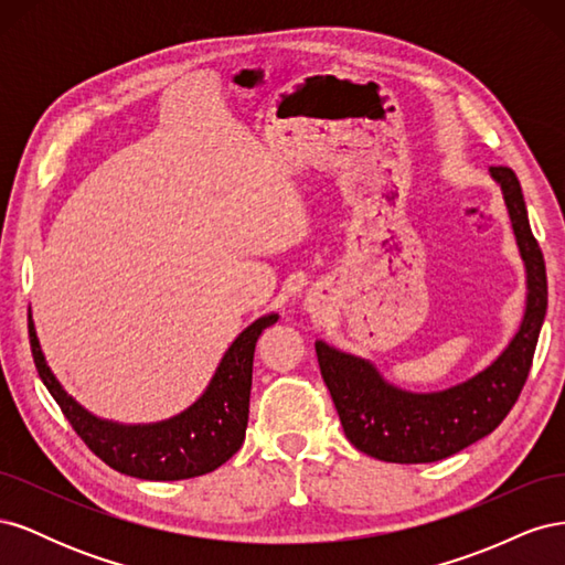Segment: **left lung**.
Wrapping results in <instances>:
<instances>
[{
	"label": "left lung",
	"instance_id": "obj_1",
	"mask_svg": "<svg viewBox=\"0 0 565 565\" xmlns=\"http://www.w3.org/2000/svg\"><path fill=\"white\" fill-rule=\"evenodd\" d=\"M490 177L502 188L527 295L519 332L486 370L450 388L413 393L388 384L365 358L316 341L320 374L344 434L374 459L396 465L446 459L498 429L521 396L546 313V270L516 174L509 167H490Z\"/></svg>",
	"mask_w": 565,
	"mask_h": 565
}]
</instances>
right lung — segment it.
<instances>
[{
	"label": "right lung",
	"instance_id": "obj_1",
	"mask_svg": "<svg viewBox=\"0 0 565 565\" xmlns=\"http://www.w3.org/2000/svg\"><path fill=\"white\" fill-rule=\"evenodd\" d=\"M28 320L40 377L89 450L119 473L143 481H181L218 469L241 450L249 417L256 339L278 322V313L262 316L237 334L202 396L183 413L156 424H119L84 409L46 365L30 313Z\"/></svg>",
	"mask_w": 565,
	"mask_h": 565
}]
</instances>
